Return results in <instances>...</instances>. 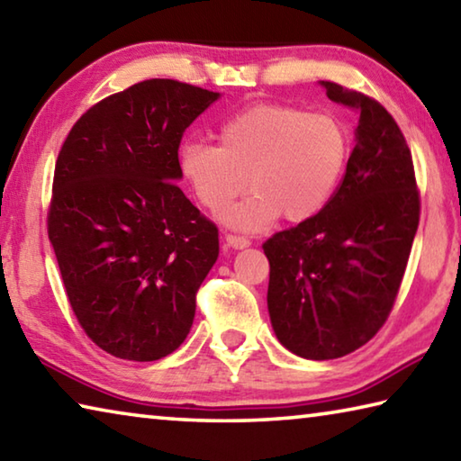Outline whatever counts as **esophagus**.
Here are the masks:
<instances>
[{"label":"esophagus","mask_w":461,"mask_h":461,"mask_svg":"<svg viewBox=\"0 0 461 461\" xmlns=\"http://www.w3.org/2000/svg\"><path fill=\"white\" fill-rule=\"evenodd\" d=\"M225 241H228V244H230L231 248H236V249L248 248L249 244H252V241H249L248 238H244V236H236V233H228V236H225Z\"/></svg>","instance_id":"obj_1"}]
</instances>
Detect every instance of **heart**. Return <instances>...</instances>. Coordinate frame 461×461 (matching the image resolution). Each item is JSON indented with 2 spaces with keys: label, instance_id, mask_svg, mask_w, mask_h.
I'll return each instance as SVG.
<instances>
[{
  "label": "heart",
  "instance_id": "1",
  "mask_svg": "<svg viewBox=\"0 0 461 461\" xmlns=\"http://www.w3.org/2000/svg\"><path fill=\"white\" fill-rule=\"evenodd\" d=\"M348 156L349 134L333 115L260 104L221 123L220 146L183 144L178 167L194 197L213 213L252 185L256 191L228 209L223 221L254 231L280 213L291 223L321 213L338 191Z\"/></svg>",
  "mask_w": 461,
  "mask_h": 461
}]
</instances>
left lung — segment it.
Segmentation results:
<instances>
[{
  "label": "left lung",
  "instance_id": "8db88e82",
  "mask_svg": "<svg viewBox=\"0 0 461 461\" xmlns=\"http://www.w3.org/2000/svg\"><path fill=\"white\" fill-rule=\"evenodd\" d=\"M356 112V146L321 213L264 241L268 313L278 341L307 360L356 352L393 311L419 228L412 156L376 99L321 81Z\"/></svg>",
  "mask_w": 461,
  "mask_h": 461
}]
</instances>
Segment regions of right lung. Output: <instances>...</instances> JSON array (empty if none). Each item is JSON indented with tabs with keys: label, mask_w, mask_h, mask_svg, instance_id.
Returning a JSON list of instances; mask_svg holds the SVG:
<instances>
[{
	"label": "right lung",
	"mask_w": 461,
	"mask_h": 461,
	"mask_svg": "<svg viewBox=\"0 0 461 461\" xmlns=\"http://www.w3.org/2000/svg\"><path fill=\"white\" fill-rule=\"evenodd\" d=\"M220 93L148 79L87 109L54 167L49 238L77 321L104 352L154 362L181 346L220 256L178 189L185 130Z\"/></svg>",
	"instance_id": "right-lung-1"
}]
</instances>
